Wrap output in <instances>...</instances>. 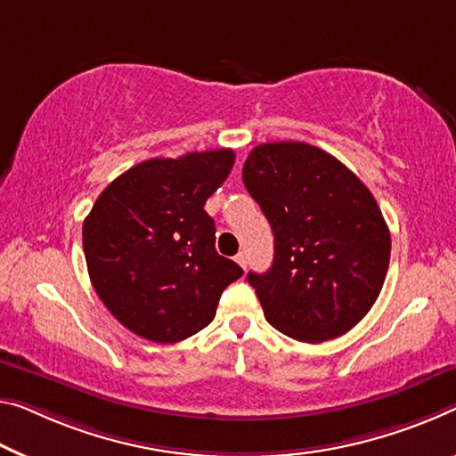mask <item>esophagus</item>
<instances>
[{"label":"esophagus","mask_w":456,"mask_h":456,"mask_svg":"<svg viewBox=\"0 0 456 456\" xmlns=\"http://www.w3.org/2000/svg\"><path fill=\"white\" fill-rule=\"evenodd\" d=\"M234 261L240 265L242 269H247V252H238V255L234 256Z\"/></svg>","instance_id":"esophagus-1"}]
</instances>
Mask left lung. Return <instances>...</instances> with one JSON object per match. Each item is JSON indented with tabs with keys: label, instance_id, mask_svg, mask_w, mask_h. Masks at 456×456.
<instances>
[{
	"label": "left lung",
	"instance_id": "8db88e82",
	"mask_svg": "<svg viewBox=\"0 0 456 456\" xmlns=\"http://www.w3.org/2000/svg\"><path fill=\"white\" fill-rule=\"evenodd\" d=\"M242 181L275 236L267 273H248L265 318L301 342L359 324L379 297L391 236L367 185L338 159L305 142L250 151Z\"/></svg>",
	"mask_w": 456,
	"mask_h": 456
}]
</instances>
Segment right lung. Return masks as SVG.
<instances>
[{"label":"right lung","instance_id":"1","mask_svg":"<svg viewBox=\"0 0 456 456\" xmlns=\"http://www.w3.org/2000/svg\"><path fill=\"white\" fill-rule=\"evenodd\" d=\"M230 149L151 159L103 189L83 222L91 285L120 324L146 340H185L216 316L242 277L216 250L206 201L232 171Z\"/></svg>","mask_w":456,"mask_h":456}]
</instances>
